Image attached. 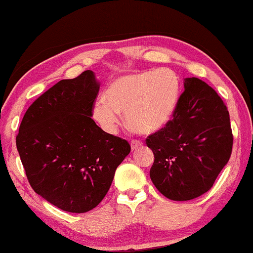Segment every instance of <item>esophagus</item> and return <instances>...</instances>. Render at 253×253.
Returning a JSON list of instances; mask_svg holds the SVG:
<instances>
[{"mask_svg": "<svg viewBox=\"0 0 253 253\" xmlns=\"http://www.w3.org/2000/svg\"><path fill=\"white\" fill-rule=\"evenodd\" d=\"M131 145V151H137V149H139V147L142 146V144H140L139 140L137 139H132L130 142Z\"/></svg>", "mask_w": 253, "mask_h": 253, "instance_id": "1", "label": "esophagus"}]
</instances>
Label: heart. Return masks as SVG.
<instances>
[{
    "mask_svg": "<svg viewBox=\"0 0 253 253\" xmlns=\"http://www.w3.org/2000/svg\"><path fill=\"white\" fill-rule=\"evenodd\" d=\"M181 83L169 69L124 75L114 79L105 90L104 100L92 109L95 121L109 134H115L127 115L128 125L140 134H152L166 126L176 109Z\"/></svg>",
    "mask_w": 253,
    "mask_h": 253,
    "instance_id": "obj_1",
    "label": "heart"
}]
</instances>
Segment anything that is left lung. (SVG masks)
I'll return each mask as SVG.
<instances>
[{
    "label": "left lung",
    "instance_id": "obj_1",
    "mask_svg": "<svg viewBox=\"0 0 253 253\" xmlns=\"http://www.w3.org/2000/svg\"><path fill=\"white\" fill-rule=\"evenodd\" d=\"M173 119L149 135L154 153L151 179L166 198L188 201L213 186L233 146L230 115L223 100L199 78H186Z\"/></svg>",
    "mask_w": 253,
    "mask_h": 253
}]
</instances>
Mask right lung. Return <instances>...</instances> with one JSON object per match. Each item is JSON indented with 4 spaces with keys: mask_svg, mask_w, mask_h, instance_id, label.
Segmentation results:
<instances>
[{
    "mask_svg": "<svg viewBox=\"0 0 253 253\" xmlns=\"http://www.w3.org/2000/svg\"><path fill=\"white\" fill-rule=\"evenodd\" d=\"M98 92L90 70L60 80L32 102L16 135L33 191L67 212L96 208L130 152L126 139L104 131L91 118Z\"/></svg>",
    "mask_w": 253,
    "mask_h": 253,
    "instance_id": "right-lung-1",
    "label": "right lung"
}]
</instances>
